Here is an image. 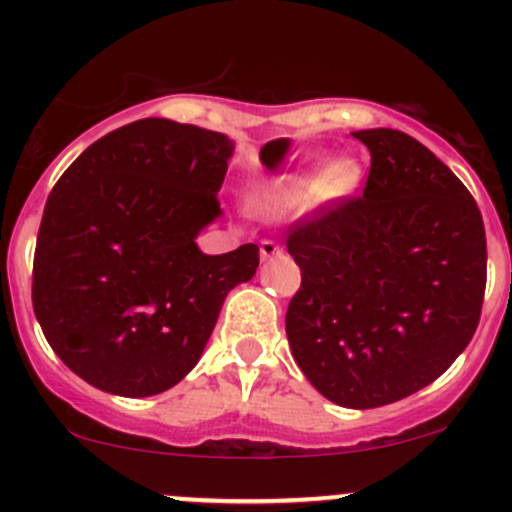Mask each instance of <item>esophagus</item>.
I'll return each instance as SVG.
<instances>
[{
	"mask_svg": "<svg viewBox=\"0 0 512 512\" xmlns=\"http://www.w3.org/2000/svg\"><path fill=\"white\" fill-rule=\"evenodd\" d=\"M281 252V245L276 243V240H262L260 243V257L262 260H269V257L279 255Z\"/></svg>",
	"mask_w": 512,
	"mask_h": 512,
	"instance_id": "esophagus-1",
	"label": "esophagus"
}]
</instances>
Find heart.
<instances>
[{
  "label": "heart",
  "instance_id": "obj_1",
  "mask_svg": "<svg viewBox=\"0 0 512 512\" xmlns=\"http://www.w3.org/2000/svg\"><path fill=\"white\" fill-rule=\"evenodd\" d=\"M317 163H308L301 170L289 175V178L274 182L267 192L260 197V204L269 211H286L296 204H301L313 192H320V197L337 199L346 197L356 190L361 182V166L356 158L334 156L322 163L315 173Z\"/></svg>",
  "mask_w": 512,
  "mask_h": 512
}]
</instances>
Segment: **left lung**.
<instances>
[{"instance_id": "1", "label": "left lung", "mask_w": 512, "mask_h": 512, "mask_svg": "<svg viewBox=\"0 0 512 512\" xmlns=\"http://www.w3.org/2000/svg\"><path fill=\"white\" fill-rule=\"evenodd\" d=\"M370 151L361 197L296 221L301 289L286 310L293 358L320 395L373 409L431 385L477 332L486 233L467 187L399 129L354 132Z\"/></svg>"}]
</instances>
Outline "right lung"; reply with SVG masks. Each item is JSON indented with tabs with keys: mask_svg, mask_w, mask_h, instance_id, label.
Wrapping results in <instances>:
<instances>
[{
	"mask_svg": "<svg viewBox=\"0 0 512 512\" xmlns=\"http://www.w3.org/2000/svg\"><path fill=\"white\" fill-rule=\"evenodd\" d=\"M233 142L144 117L93 142L52 187L33 257V310L64 366L98 390L149 397L197 366L255 243L204 255Z\"/></svg>",
	"mask_w": 512,
	"mask_h": 512,
	"instance_id": "1",
	"label": "right lung"
}]
</instances>
